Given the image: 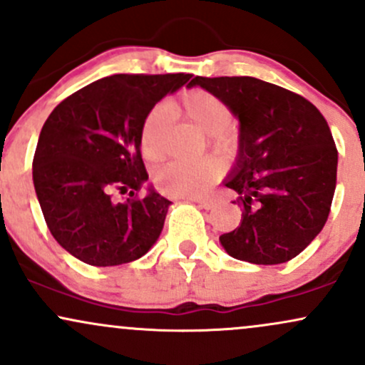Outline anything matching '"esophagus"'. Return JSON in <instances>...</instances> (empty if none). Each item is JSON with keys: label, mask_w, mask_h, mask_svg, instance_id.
I'll return each mask as SVG.
<instances>
[{"label": "esophagus", "mask_w": 365, "mask_h": 365, "mask_svg": "<svg viewBox=\"0 0 365 365\" xmlns=\"http://www.w3.org/2000/svg\"><path fill=\"white\" fill-rule=\"evenodd\" d=\"M194 202L199 204V206L202 209H212V207H215V204H216L212 199H194Z\"/></svg>", "instance_id": "esophagus-1"}]
</instances>
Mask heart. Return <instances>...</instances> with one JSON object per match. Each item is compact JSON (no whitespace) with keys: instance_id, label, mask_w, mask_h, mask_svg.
<instances>
[{"instance_id":"1","label":"heart","mask_w":365,"mask_h":365,"mask_svg":"<svg viewBox=\"0 0 365 365\" xmlns=\"http://www.w3.org/2000/svg\"><path fill=\"white\" fill-rule=\"evenodd\" d=\"M175 116L192 121L207 133L209 148L221 158L232 159L240 150V133L233 127L232 110L220 96L206 89L183 91L168 103ZM165 106L153 108L140 125V149L145 159L159 161L165 156V142L170 128V113ZM225 165L217 158L199 163H168L154 173V183L163 194L180 197L202 195L223 177Z\"/></svg>"}]
</instances>
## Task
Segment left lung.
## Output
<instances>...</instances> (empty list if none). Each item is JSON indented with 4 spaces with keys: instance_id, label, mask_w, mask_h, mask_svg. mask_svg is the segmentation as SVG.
<instances>
[{
    "instance_id": "8db88e82",
    "label": "left lung",
    "mask_w": 365,
    "mask_h": 365,
    "mask_svg": "<svg viewBox=\"0 0 365 365\" xmlns=\"http://www.w3.org/2000/svg\"><path fill=\"white\" fill-rule=\"evenodd\" d=\"M240 120V153L225 185L242 221L220 237L232 257L282 264L319 235L336 187L338 150L328 121L300 94L254 77H194Z\"/></svg>"
}]
</instances>
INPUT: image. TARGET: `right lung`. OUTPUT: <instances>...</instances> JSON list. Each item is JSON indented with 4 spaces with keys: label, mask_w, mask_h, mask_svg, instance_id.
Segmentation results:
<instances>
[{
    "label": "right lung",
    "mask_w": 365,
    "mask_h": 365,
    "mask_svg": "<svg viewBox=\"0 0 365 365\" xmlns=\"http://www.w3.org/2000/svg\"><path fill=\"white\" fill-rule=\"evenodd\" d=\"M190 73H118L82 87L58 104L37 142L32 178L54 240L91 266H118L158 240L170 200L150 190L140 125L159 99ZM116 193H127L116 201Z\"/></svg>",
    "instance_id": "add662e5"
}]
</instances>
